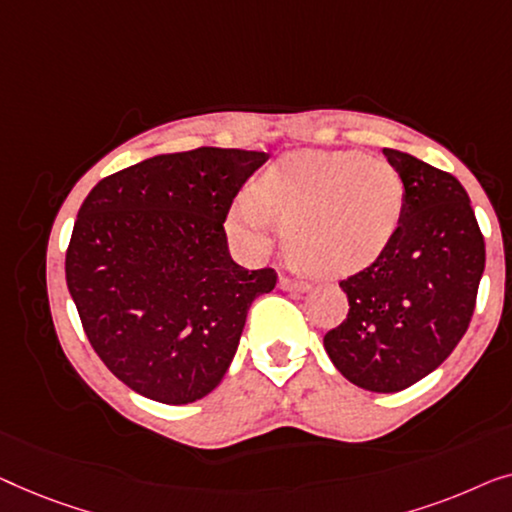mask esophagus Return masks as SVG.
Wrapping results in <instances>:
<instances>
[{
  "label": "esophagus",
  "instance_id": "obj_1",
  "mask_svg": "<svg viewBox=\"0 0 512 512\" xmlns=\"http://www.w3.org/2000/svg\"><path fill=\"white\" fill-rule=\"evenodd\" d=\"M278 287H280V290H287V292H308V290H311V285L304 283V280H294V278H287V276L278 280Z\"/></svg>",
  "mask_w": 512,
  "mask_h": 512
}]
</instances>
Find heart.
Wrapping results in <instances>:
<instances>
[{
  "mask_svg": "<svg viewBox=\"0 0 512 512\" xmlns=\"http://www.w3.org/2000/svg\"><path fill=\"white\" fill-rule=\"evenodd\" d=\"M403 201L399 171L383 157L299 150L264 171L257 197L236 199L229 225L241 241L259 248L276 215L294 262L315 273H341L383 253L401 222Z\"/></svg>",
  "mask_w": 512,
  "mask_h": 512,
  "instance_id": "1",
  "label": "heart"
}]
</instances>
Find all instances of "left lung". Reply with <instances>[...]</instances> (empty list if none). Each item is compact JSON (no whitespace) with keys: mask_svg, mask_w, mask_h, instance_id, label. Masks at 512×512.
Returning a JSON list of instances; mask_svg holds the SVG:
<instances>
[{"mask_svg":"<svg viewBox=\"0 0 512 512\" xmlns=\"http://www.w3.org/2000/svg\"><path fill=\"white\" fill-rule=\"evenodd\" d=\"M406 201L383 253L341 280L348 318L325 334L343 378L392 394L438 369L469 329L485 271V239L469 194L452 174L383 148Z\"/></svg>","mask_w":512,"mask_h":512,"instance_id":"obj_1","label":"left lung"}]
</instances>
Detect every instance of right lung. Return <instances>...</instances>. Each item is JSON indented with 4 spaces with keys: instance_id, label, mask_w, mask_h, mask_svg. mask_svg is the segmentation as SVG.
Returning <instances> with one entry per match:
<instances>
[{
    "instance_id": "add662e5",
    "label": "right lung",
    "mask_w": 512,
    "mask_h": 512,
    "mask_svg": "<svg viewBox=\"0 0 512 512\" xmlns=\"http://www.w3.org/2000/svg\"><path fill=\"white\" fill-rule=\"evenodd\" d=\"M266 153L194 148L99 181L71 232L67 287L85 336L115 378L169 406L225 378L248 308L276 271L229 255V206Z\"/></svg>"
}]
</instances>
